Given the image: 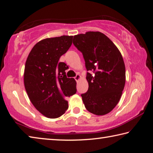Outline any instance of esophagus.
<instances>
[{
	"label": "esophagus",
	"instance_id": "esophagus-1",
	"mask_svg": "<svg viewBox=\"0 0 153 153\" xmlns=\"http://www.w3.org/2000/svg\"><path fill=\"white\" fill-rule=\"evenodd\" d=\"M74 79L76 80V81H79L80 79H81V76H80V74H77L76 75V76L74 77Z\"/></svg>",
	"mask_w": 153,
	"mask_h": 153
}]
</instances>
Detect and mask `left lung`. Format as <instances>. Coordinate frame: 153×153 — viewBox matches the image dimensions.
I'll return each instance as SVG.
<instances>
[{"label": "left lung", "mask_w": 153, "mask_h": 153, "mask_svg": "<svg viewBox=\"0 0 153 153\" xmlns=\"http://www.w3.org/2000/svg\"><path fill=\"white\" fill-rule=\"evenodd\" d=\"M73 44L82 53L89 71L86 76L89 88L81 94L85 106L96 115L109 113L119 102L126 84V66L121 53L100 32L75 35Z\"/></svg>", "instance_id": "8db88e82"}]
</instances>
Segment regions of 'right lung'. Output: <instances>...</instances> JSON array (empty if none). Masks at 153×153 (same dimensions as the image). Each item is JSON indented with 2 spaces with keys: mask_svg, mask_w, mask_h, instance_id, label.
I'll return each mask as SVG.
<instances>
[{
  "mask_svg": "<svg viewBox=\"0 0 153 153\" xmlns=\"http://www.w3.org/2000/svg\"><path fill=\"white\" fill-rule=\"evenodd\" d=\"M72 36L42 40L35 45L27 56L24 69V86L32 104L42 114L56 119L68 108L64 97L76 92V82L67 78L68 66L59 62L71 47Z\"/></svg>",
  "mask_w": 153,
  "mask_h": 153,
  "instance_id": "obj_1",
  "label": "right lung"
}]
</instances>
